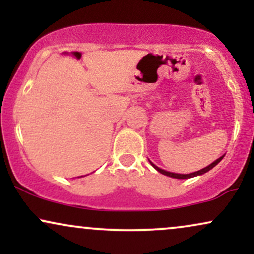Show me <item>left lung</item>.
Listing matches in <instances>:
<instances>
[{
    "instance_id": "1",
    "label": "left lung",
    "mask_w": 254,
    "mask_h": 254,
    "mask_svg": "<svg viewBox=\"0 0 254 254\" xmlns=\"http://www.w3.org/2000/svg\"><path fill=\"white\" fill-rule=\"evenodd\" d=\"M223 157H224V155H222L221 157H218V159L216 160V161L212 162L211 165L206 166V167H205V168H203V170L197 171V172H193V173H190V174H178V173H172V172H167V171H165V170H161V168L157 167V166L154 165L153 162H151V161H150V164H151V166H153L154 168H155V170H156L157 172H160V173L165 174V176L171 177V178H176V179H188V178H193V177H197V176H202V174L206 173V172H209V171L211 170V168H214L215 166H216V165L218 164V162H220L221 160L223 159Z\"/></svg>"
}]
</instances>
